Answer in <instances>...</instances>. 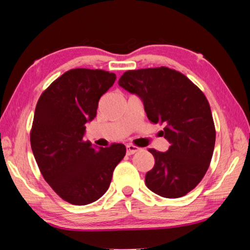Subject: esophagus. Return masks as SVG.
Here are the masks:
<instances>
[{
	"label": "esophagus",
	"instance_id": "34e87169",
	"mask_svg": "<svg viewBox=\"0 0 250 250\" xmlns=\"http://www.w3.org/2000/svg\"><path fill=\"white\" fill-rule=\"evenodd\" d=\"M140 150H141V148H139V146H135L133 145L126 146V153H127V155H133V153L138 152Z\"/></svg>",
	"mask_w": 250,
	"mask_h": 250
}]
</instances>
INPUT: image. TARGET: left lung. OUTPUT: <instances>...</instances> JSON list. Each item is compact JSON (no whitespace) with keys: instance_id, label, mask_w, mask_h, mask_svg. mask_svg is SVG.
Wrapping results in <instances>:
<instances>
[{"instance_id":"left-lung-1","label":"left lung","mask_w":250,"mask_h":250,"mask_svg":"<svg viewBox=\"0 0 250 250\" xmlns=\"http://www.w3.org/2000/svg\"><path fill=\"white\" fill-rule=\"evenodd\" d=\"M119 86L136 94L149 121L164 124L169 142L166 152L149 149L155 166L146 174V186L165 198H180L196 188L213 157L215 125L200 88L180 71L167 67L128 70Z\"/></svg>"}]
</instances>
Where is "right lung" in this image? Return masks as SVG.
Masks as SVG:
<instances>
[{
    "label": "right lung",
    "instance_id": "right-lung-1",
    "mask_svg": "<svg viewBox=\"0 0 250 250\" xmlns=\"http://www.w3.org/2000/svg\"><path fill=\"white\" fill-rule=\"evenodd\" d=\"M116 75L101 69H70L57 78L37 101L30 146L44 180L67 203L87 205L104 196L126 148L114 143L97 149L85 141L99 100Z\"/></svg>",
    "mask_w": 250,
    "mask_h": 250
}]
</instances>
